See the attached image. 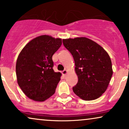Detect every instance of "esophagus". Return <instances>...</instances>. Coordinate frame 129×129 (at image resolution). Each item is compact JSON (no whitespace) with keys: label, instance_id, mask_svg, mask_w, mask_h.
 <instances>
[{"label":"esophagus","instance_id":"obj_1","mask_svg":"<svg viewBox=\"0 0 129 129\" xmlns=\"http://www.w3.org/2000/svg\"><path fill=\"white\" fill-rule=\"evenodd\" d=\"M61 73H62V75H63V76H66V74L68 73V71H67L66 70H64L62 72H61Z\"/></svg>","mask_w":129,"mask_h":129}]
</instances>
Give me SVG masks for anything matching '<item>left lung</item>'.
Returning a JSON list of instances; mask_svg holds the SVG:
<instances>
[{
	"mask_svg": "<svg viewBox=\"0 0 129 129\" xmlns=\"http://www.w3.org/2000/svg\"><path fill=\"white\" fill-rule=\"evenodd\" d=\"M73 56L78 82L73 91L84 100H95L105 92L113 75L112 61L105 49L86 38L63 39Z\"/></svg>",
	"mask_w": 129,
	"mask_h": 129,
	"instance_id": "8db88e82",
	"label": "left lung"
}]
</instances>
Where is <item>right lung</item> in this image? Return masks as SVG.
<instances>
[{
	"mask_svg": "<svg viewBox=\"0 0 129 129\" xmlns=\"http://www.w3.org/2000/svg\"><path fill=\"white\" fill-rule=\"evenodd\" d=\"M61 43V39L42 35L30 41L19 53L16 65L17 83L30 99L43 102L55 93L61 74L53 69L52 56Z\"/></svg>",
	"mask_w": 129,
	"mask_h": 129,
	"instance_id": "add662e5",
	"label": "right lung"
}]
</instances>
